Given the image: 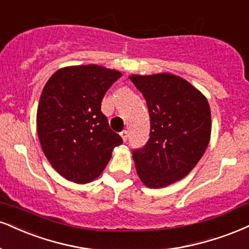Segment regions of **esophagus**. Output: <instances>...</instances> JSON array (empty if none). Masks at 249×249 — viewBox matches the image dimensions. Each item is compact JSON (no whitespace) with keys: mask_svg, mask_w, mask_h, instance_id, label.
<instances>
[{"mask_svg":"<svg viewBox=\"0 0 249 249\" xmlns=\"http://www.w3.org/2000/svg\"><path fill=\"white\" fill-rule=\"evenodd\" d=\"M121 137H122V139L124 140V142H126V140H127V137H128L127 131H126V130L122 131V132H121Z\"/></svg>","mask_w":249,"mask_h":249,"instance_id":"esophagus-1","label":"esophagus"}]
</instances>
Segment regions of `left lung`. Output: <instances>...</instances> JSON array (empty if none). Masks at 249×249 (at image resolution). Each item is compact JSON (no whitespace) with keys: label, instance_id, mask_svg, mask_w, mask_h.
<instances>
[{"label":"left lung","instance_id":"obj_1","mask_svg":"<svg viewBox=\"0 0 249 249\" xmlns=\"http://www.w3.org/2000/svg\"><path fill=\"white\" fill-rule=\"evenodd\" d=\"M147 104L151 132L133 149L137 173L148 188H162L189 174L204 154L211 134L208 100L182 77L169 73L131 75Z\"/></svg>","mask_w":249,"mask_h":249}]
</instances>
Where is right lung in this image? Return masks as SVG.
Returning a JSON list of instances; mask_svg holds the SVG:
<instances>
[{"label": "right lung", "mask_w": 249, "mask_h": 249, "mask_svg": "<svg viewBox=\"0 0 249 249\" xmlns=\"http://www.w3.org/2000/svg\"><path fill=\"white\" fill-rule=\"evenodd\" d=\"M122 73L97 65L56 71L45 85L37 132L45 157L66 179L89 183L101 175L122 137L101 111L107 89Z\"/></svg>", "instance_id": "add662e5"}]
</instances>
